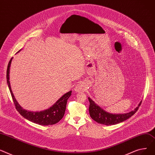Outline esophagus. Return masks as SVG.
<instances>
[{"instance_id": "obj_1", "label": "esophagus", "mask_w": 155, "mask_h": 155, "mask_svg": "<svg viewBox=\"0 0 155 155\" xmlns=\"http://www.w3.org/2000/svg\"><path fill=\"white\" fill-rule=\"evenodd\" d=\"M85 89H86L85 85L84 84H83V83H80V84H78L76 86V87H75L74 90H75V91L76 93H81V92L84 91Z\"/></svg>"}]
</instances>
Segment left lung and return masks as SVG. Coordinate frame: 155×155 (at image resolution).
Returning a JSON list of instances; mask_svg holds the SVG:
<instances>
[{
	"label": "left lung",
	"mask_w": 155,
	"mask_h": 155,
	"mask_svg": "<svg viewBox=\"0 0 155 155\" xmlns=\"http://www.w3.org/2000/svg\"><path fill=\"white\" fill-rule=\"evenodd\" d=\"M88 99L90 103L89 107L90 116L97 123L107 126L116 124L128 120L138 111L142 102V101H141L138 106L133 111H131L130 113L124 114H112L104 110L103 109L96 104L89 97H88Z\"/></svg>",
	"instance_id": "8db88e82"
}]
</instances>
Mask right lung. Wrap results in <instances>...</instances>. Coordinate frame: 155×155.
<instances>
[{"mask_svg": "<svg viewBox=\"0 0 155 155\" xmlns=\"http://www.w3.org/2000/svg\"><path fill=\"white\" fill-rule=\"evenodd\" d=\"M12 60V58L9 61L7 69V83L17 111L27 120L40 125L48 126L58 123L64 115L68 99L71 95L72 91H70L61 96L55 103L47 110L39 112L29 111L24 110L17 103L11 90L10 81H9V72H10Z\"/></svg>", "mask_w": 155, "mask_h": 155, "instance_id": "right-lung-1", "label": "right lung"}]
</instances>
